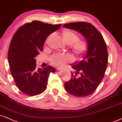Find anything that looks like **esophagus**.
Returning <instances> with one entry per match:
<instances>
[{
  "instance_id": "esophagus-1",
  "label": "esophagus",
  "mask_w": 122,
  "mask_h": 122,
  "mask_svg": "<svg viewBox=\"0 0 122 122\" xmlns=\"http://www.w3.org/2000/svg\"><path fill=\"white\" fill-rule=\"evenodd\" d=\"M56 70H61V68H56Z\"/></svg>"
}]
</instances>
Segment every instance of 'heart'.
Wrapping results in <instances>:
<instances>
[{"label": "heart", "mask_w": 122, "mask_h": 122, "mask_svg": "<svg viewBox=\"0 0 122 122\" xmlns=\"http://www.w3.org/2000/svg\"><path fill=\"white\" fill-rule=\"evenodd\" d=\"M61 37L66 43L71 45V49L75 56L81 58L86 54L88 49V44L85 39L79 38L77 33L71 30H64L61 32ZM72 56L70 54H54L51 57V62L54 66L61 67L66 63L72 61Z\"/></svg>", "instance_id": "b5f03b06"}]
</instances>
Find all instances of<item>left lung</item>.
<instances>
[{
    "instance_id": "8db88e82",
    "label": "left lung",
    "mask_w": 122,
    "mask_h": 122,
    "mask_svg": "<svg viewBox=\"0 0 122 122\" xmlns=\"http://www.w3.org/2000/svg\"><path fill=\"white\" fill-rule=\"evenodd\" d=\"M63 26L79 31L88 44L87 53L82 61L71 67L76 71L64 82L66 91L76 97H85L97 89L104 77L108 63L107 46L101 33L89 22H77Z\"/></svg>"
}]
</instances>
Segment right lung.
I'll use <instances>...</instances> for the list:
<instances>
[{
    "label": "right lung",
    "mask_w": 122,
    "mask_h": 122,
    "mask_svg": "<svg viewBox=\"0 0 122 122\" xmlns=\"http://www.w3.org/2000/svg\"><path fill=\"white\" fill-rule=\"evenodd\" d=\"M61 26L34 20L20 27L12 38L8 52L10 73L19 89L26 95L43 93L50 73L55 72L51 66L37 69L35 58L42 51L48 36Z\"/></svg>",
    "instance_id": "right-lung-1"
}]
</instances>
